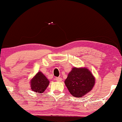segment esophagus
Returning <instances> with one entry per match:
<instances>
[{"label":"esophagus","mask_w":122,"mask_h":122,"mask_svg":"<svg viewBox=\"0 0 122 122\" xmlns=\"http://www.w3.org/2000/svg\"><path fill=\"white\" fill-rule=\"evenodd\" d=\"M55 80L57 81H58V82H61V81H62V78L61 77H56V78H55Z\"/></svg>","instance_id":"obj_1"}]
</instances>
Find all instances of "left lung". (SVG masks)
I'll return each instance as SVG.
<instances>
[{
	"instance_id": "left-lung-1",
	"label": "left lung",
	"mask_w": 122,
	"mask_h": 122,
	"mask_svg": "<svg viewBox=\"0 0 122 122\" xmlns=\"http://www.w3.org/2000/svg\"><path fill=\"white\" fill-rule=\"evenodd\" d=\"M95 77L87 67H72L65 83L68 91L76 97H82L92 90Z\"/></svg>"
}]
</instances>
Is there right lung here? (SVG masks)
<instances>
[{
    "mask_svg": "<svg viewBox=\"0 0 122 122\" xmlns=\"http://www.w3.org/2000/svg\"><path fill=\"white\" fill-rule=\"evenodd\" d=\"M50 84L48 80L41 71H39L30 79V85L31 90L36 93H42Z\"/></svg>",
    "mask_w": 122,
    "mask_h": 122,
    "instance_id": "obj_1",
    "label": "right lung"
}]
</instances>
